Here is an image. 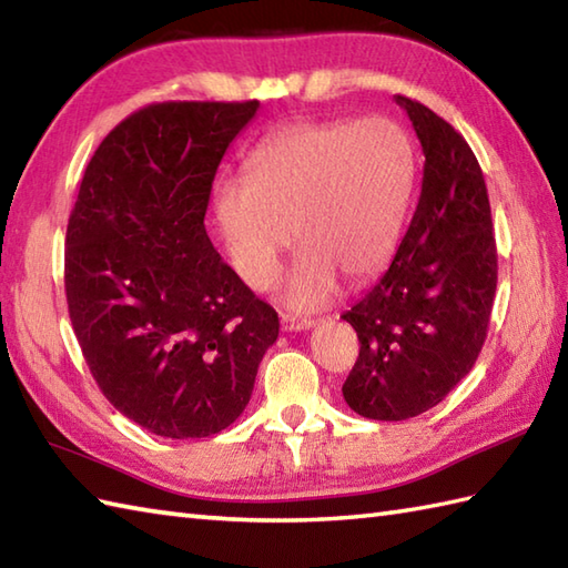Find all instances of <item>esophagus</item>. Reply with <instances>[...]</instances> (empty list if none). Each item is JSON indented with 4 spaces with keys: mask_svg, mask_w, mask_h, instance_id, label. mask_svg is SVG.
Wrapping results in <instances>:
<instances>
[{
    "mask_svg": "<svg viewBox=\"0 0 568 568\" xmlns=\"http://www.w3.org/2000/svg\"><path fill=\"white\" fill-rule=\"evenodd\" d=\"M310 327H315V320L297 317V315H281V329L283 332H305Z\"/></svg>",
    "mask_w": 568,
    "mask_h": 568,
    "instance_id": "34e87169",
    "label": "esophagus"
}]
</instances>
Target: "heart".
Wrapping results in <instances>:
<instances>
[{"mask_svg":"<svg viewBox=\"0 0 568 568\" xmlns=\"http://www.w3.org/2000/svg\"><path fill=\"white\" fill-rule=\"evenodd\" d=\"M413 183L415 149L395 119H305L251 153L248 178L214 187V212L253 291L275 281L295 226L303 248L283 297L317 310L339 291V273L358 283L388 263Z\"/></svg>","mask_w":568,"mask_h":568,"instance_id":"b5f03b06","label":"heart"}]
</instances>
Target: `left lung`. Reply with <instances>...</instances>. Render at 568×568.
I'll return each instance as SVG.
<instances>
[{
  "instance_id": "1",
  "label": "left lung",
  "mask_w": 568,
  "mask_h": 568,
  "mask_svg": "<svg viewBox=\"0 0 568 568\" xmlns=\"http://www.w3.org/2000/svg\"><path fill=\"white\" fill-rule=\"evenodd\" d=\"M425 153L422 190L390 268L344 312L361 352L344 400L361 417L400 422L439 405L484 348L498 251L484 171L458 131L403 94Z\"/></svg>"
}]
</instances>
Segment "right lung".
<instances>
[{
    "mask_svg": "<svg viewBox=\"0 0 568 568\" xmlns=\"http://www.w3.org/2000/svg\"><path fill=\"white\" fill-rule=\"evenodd\" d=\"M258 102H161L126 116L84 168L65 236L72 329L119 413L200 439L244 413L275 310L204 229L224 153Z\"/></svg>",
    "mask_w": 568,
    "mask_h": 568,
    "instance_id": "obj_1",
    "label": "right lung"
}]
</instances>
